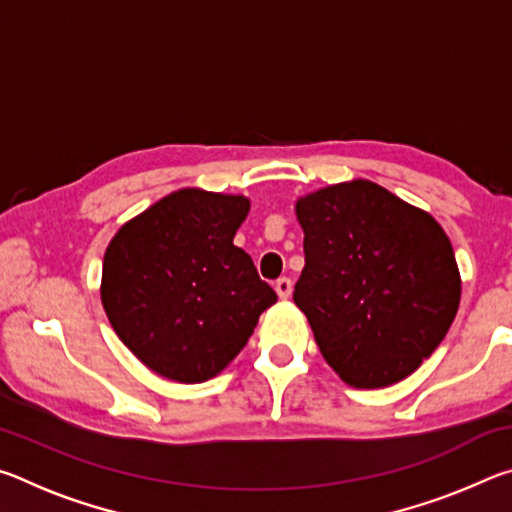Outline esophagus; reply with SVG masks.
<instances>
[{
	"mask_svg": "<svg viewBox=\"0 0 512 512\" xmlns=\"http://www.w3.org/2000/svg\"><path fill=\"white\" fill-rule=\"evenodd\" d=\"M291 289H293V284H291L289 277H280V280L275 282V291L282 300H287L291 296Z\"/></svg>",
	"mask_w": 512,
	"mask_h": 512,
	"instance_id": "1",
	"label": "esophagus"
}]
</instances>
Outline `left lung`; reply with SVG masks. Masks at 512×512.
<instances>
[{
    "label": "left lung",
    "instance_id": "obj_1",
    "mask_svg": "<svg viewBox=\"0 0 512 512\" xmlns=\"http://www.w3.org/2000/svg\"><path fill=\"white\" fill-rule=\"evenodd\" d=\"M305 268L293 302L325 361L354 388L409 377L438 348L461 302V275L433 216L370 180L296 203Z\"/></svg>",
    "mask_w": 512,
    "mask_h": 512
}]
</instances>
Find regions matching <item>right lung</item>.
I'll list each match as a JSON object with an SVG mask.
<instances>
[{
  "label": "right lung",
  "instance_id": "right-lung-1",
  "mask_svg": "<svg viewBox=\"0 0 512 512\" xmlns=\"http://www.w3.org/2000/svg\"><path fill=\"white\" fill-rule=\"evenodd\" d=\"M248 210L244 196L180 189L112 237L103 309L121 343L158 375L180 384L219 375L277 300L232 244Z\"/></svg>",
  "mask_w": 512,
  "mask_h": 512
}]
</instances>
